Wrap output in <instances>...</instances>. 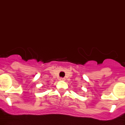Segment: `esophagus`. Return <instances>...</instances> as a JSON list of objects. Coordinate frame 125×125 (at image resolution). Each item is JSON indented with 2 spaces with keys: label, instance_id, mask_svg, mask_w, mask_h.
Here are the masks:
<instances>
[{
  "label": "esophagus",
  "instance_id": "obj_1",
  "mask_svg": "<svg viewBox=\"0 0 125 125\" xmlns=\"http://www.w3.org/2000/svg\"><path fill=\"white\" fill-rule=\"evenodd\" d=\"M59 80H61V81H63V80H65V78H62V77H60V78H59Z\"/></svg>",
  "mask_w": 125,
  "mask_h": 125
}]
</instances>
